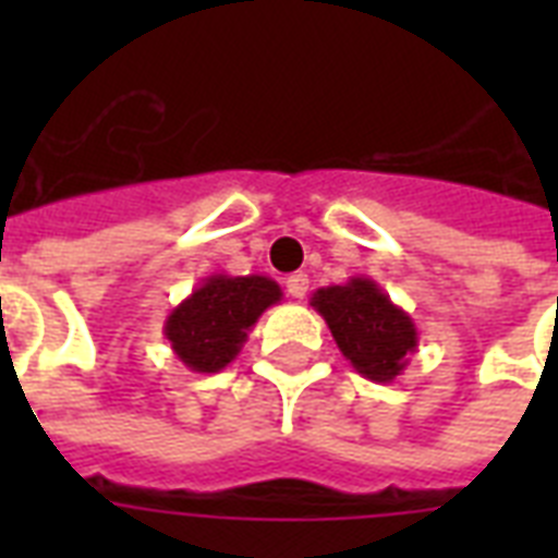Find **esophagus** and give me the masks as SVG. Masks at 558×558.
<instances>
[{
  "instance_id": "esophagus-1",
  "label": "esophagus",
  "mask_w": 558,
  "mask_h": 558,
  "mask_svg": "<svg viewBox=\"0 0 558 558\" xmlns=\"http://www.w3.org/2000/svg\"><path fill=\"white\" fill-rule=\"evenodd\" d=\"M287 292L292 298H304L310 292V278H306L304 271H295V275H289L287 278Z\"/></svg>"
}]
</instances>
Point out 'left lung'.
<instances>
[{
    "mask_svg": "<svg viewBox=\"0 0 558 558\" xmlns=\"http://www.w3.org/2000/svg\"><path fill=\"white\" fill-rule=\"evenodd\" d=\"M310 306L322 315L341 356L371 381H393L408 367L420 332L414 318L390 301L376 280L350 278L315 289Z\"/></svg>",
    "mask_w": 558,
    "mask_h": 558,
    "instance_id": "1",
    "label": "left lung"
}]
</instances>
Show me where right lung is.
<instances>
[{
    "label": "right lung",
    "instance_id": "add662e5",
    "mask_svg": "<svg viewBox=\"0 0 558 558\" xmlns=\"http://www.w3.org/2000/svg\"><path fill=\"white\" fill-rule=\"evenodd\" d=\"M283 298L266 275H210L165 322V339L187 371L219 373L240 356L248 330Z\"/></svg>",
    "mask_w": 558,
    "mask_h": 558
}]
</instances>
